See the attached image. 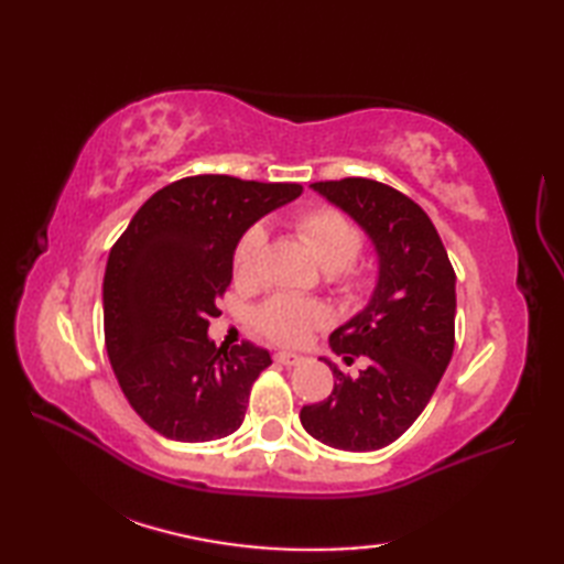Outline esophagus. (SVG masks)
Masks as SVG:
<instances>
[{
	"mask_svg": "<svg viewBox=\"0 0 564 564\" xmlns=\"http://www.w3.org/2000/svg\"><path fill=\"white\" fill-rule=\"evenodd\" d=\"M273 361H275V364H281V366H297V364H303V356L279 351V354L273 356Z\"/></svg>",
	"mask_w": 564,
	"mask_h": 564,
	"instance_id": "1",
	"label": "esophagus"
}]
</instances>
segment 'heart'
<instances>
[{
  "mask_svg": "<svg viewBox=\"0 0 564 564\" xmlns=\"http://www.w3.org/2000/svg\"><path fill=\"white\" fill-rule=\"evenodd\" d=\"M297 237L313 249V254L329 271V281L346 301H358L368 291V273L358 267L356 257L364 249V232L351 218L334 208H313L295 215ZM267 247V232L251 225L237 239L232 251L235 281L254 285L261 279V257ZM257 327L261 334L281 346H301L317 327L327 325V310L315 301L293 295H273L257 310Z\"/></svg>",
  "mask_w": 564,
  "mask_h": 564,
  "instance_id": "b5f03b06",
  "label": "heart"
}]
</instances>
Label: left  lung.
<instances>
[{
	"mask_svg": "<svg viewBox=\"0 0 564 564\" xmlns=\"http://www.w3.org/2000/svg\"><path fill=\"white\" fill-rule=\"evenodd\" d=\"M315 191L346 210L373 239L378 285L356 317L332 332L346 364H329V398L301 410V424L332 448L364 453L398 441L424 412L455 346V271L429 215L402 191L373 178L317 182Z\"/></svg>",
	"mask_w": 564,
	"mask_h": 564,
	"instance_id": "obj_1",
	"label": "left lung"
}]
</instances>
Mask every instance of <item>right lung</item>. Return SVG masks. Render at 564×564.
Listing matches in <instances>:
<instances>
[{
    "label": "right lung",
    "mask_w": 564,
    "mask_h": 564,
    "mask_svg": "<svg viewBox=\"0 0 564 564\" xmlns=\"http://www.w3.org/2000/svg\"><path fill=\"white\" fill-rule=\"evenodd\" d=\"M301 194V184L186 176L142 203L111 247L106 354L130 406L158 434L203 443L242 426L251 386L271 356L251 341L218 349L208 325L232 281L237 239Z\"/></svg>",
    "instance_id": "right-lung-1"
}]
</instances>
